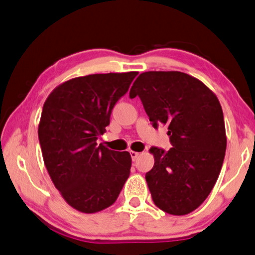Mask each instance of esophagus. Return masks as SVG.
Returning <instances> with one entry per match:
<instances>
[{"label":"esophagus","mask_w":255,"mask_h":255,"mask_svg":"<svg viewBox=\"0 0 255 255\" xmlns=\"http://www.w3.org/2000/svg\"><path fill=\"white\" fill-rule=\"evenodd\" d=\"M129 154H131L132 160H133V161H135L136 158H137V156L140 155V153H138V152H135V151H129Z\"/></svg>","instance_id":"1"}]
</instances>
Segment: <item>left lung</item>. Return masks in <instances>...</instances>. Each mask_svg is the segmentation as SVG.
Here are the masks:
<instances>
[{"label": "left lung", "instance_id": "left-lung-1", "mask_svg": "<svg viewBox=\"0 0 255 255\" xmlns=\"http://www.w3.org/2000/svg\"><path fill=\"white\" fill-rule=\"evenodd\" d=\"M153 127L167 126L173 147L152 146L154 165L145 174L152 200L172 215L193 212L217 182L227 150L223 111L212 91L179 71H148L134 81Z\"/></svg>", "mask_w": 255, "mask_h": 255}]
</instances>
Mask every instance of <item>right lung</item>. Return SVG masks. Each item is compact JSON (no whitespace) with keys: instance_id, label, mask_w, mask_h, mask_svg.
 <instances>
[{"instance_id":"obj_1","label":"right lung","mask_w":255,"mask_h":255,"mask_svg":"<svg viewBox=\"0 0 255 255\" xmlns=\"http://www.w3.org/2000/svg\"><path fill=\"white\" fill-rule=\"evenodd\" d=\"M137 72L91 74L57 85L43 105L38 140L43 161L62 198L82 213L111 206L129 175V153L98 145L112 109Z\"/></svg>"}]
</instances>
